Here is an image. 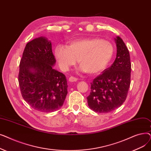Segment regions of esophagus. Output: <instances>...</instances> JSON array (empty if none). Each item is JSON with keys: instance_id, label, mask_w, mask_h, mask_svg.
<instances>
[{"instance_id": "1", "label": "esophagus", "mask_w": 151, "mask_h": 151, "mask_svg": "<svg viewBox=\"0 0 151 151\" xmlns=\"http://www.w3.org/2000/svg\"><path fill=\"white\" fill-rule=\"evenodd\" d=\"M77 80H78V79L76 78H75V77H74V76H70V78H69V79H68V81H70V82H76V81H77Z\"/></svg>"}]
</instances>
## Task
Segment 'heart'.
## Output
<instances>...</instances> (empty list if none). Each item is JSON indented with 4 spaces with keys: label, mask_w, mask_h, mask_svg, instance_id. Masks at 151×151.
Wrapping results in <instances>:
<instances>
[{
    "label": "heart",
    "mask_w": 151,
    "mask_h": 151,
    "mask_svg": "<svg viewBox=\"0 0 151 151\" xmlns=\"http://www.w3.org/2000/svg\"><path fill=\"white\" fill-rule=\"evenodd\" d=\"M54 54L62 71H68L78 60L82 72L96 75L108 65L113 56L114 47L105 40L86 38L71 41L68 46L58 45Z\"/></svg>",
    "instance_id": "obj_1"
}]
</instances>
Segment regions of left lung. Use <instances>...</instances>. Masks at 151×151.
I'll list each match as a JSON object with an SVG mask.
<instances>
[{
	"label": "left lung",
	"mask_w": 151,
	"mask_h": 151,
	"mask_svg": "<svg viewBox=\"0 0 151 151\" xmlns=\"http://www.w3.org/2000/svg\"><path fill=\"white\" fill-rule=\"evenodd\" d=\"M115 40L116 58L111 67L91 83V93L87 97L88 106L97 113H109L121 106L126 100L130 88V53L121 37H117Z\"/></svg>",
	"instance_id": "1"
}]
</instances>
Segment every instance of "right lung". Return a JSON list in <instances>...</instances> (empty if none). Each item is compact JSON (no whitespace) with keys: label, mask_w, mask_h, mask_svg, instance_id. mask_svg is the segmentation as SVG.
Masks as SVG:
<instances>
[{"label":"right lung","mask_w":151,"mask_h":151,"mask_svg":"<svg viewBox=\"0 0 151 151\" xmlns=\"http://www.w3.org/2000/svg\"><path fill=\"white\" fill-rule=\"evenodd\" d=\"M55 59L51 42L45 37L27 43L19 63L18 82L22 97L34 109H59L67 94L65 76L53 68Z\"/></svg>","instance_id":"right-lung-1"}]
</instances>
